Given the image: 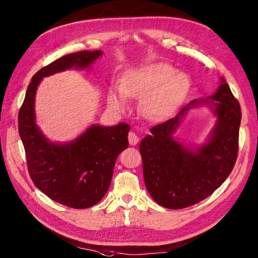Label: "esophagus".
<instances>
[{"instance_id": "34e87169", "label": "esophagus", "mask_w": 258, "mask_h": 258, "mask_svg": "<svg viewBox=\"0 0 258 258\" xmlns=\"http://www.w3.org/2000/svg\"><path fill=\"white\" fill-rule=\"evenodd\" d=\"M128 141L130 146H136V144L139 142V137H138L137 134L134 133V131H130L128 135Z\"/></svg>"}]
</instances>
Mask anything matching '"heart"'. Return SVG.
Here are the masks:
<instances>
[{
	"mask_svg": "<svg viewBox=\"0 0 258 258\" xmlns=\"http://www.w3.org/2000/svg\"><path fill=\"white\" fill-rule=\"evenodd\" d=\"M189 87L187 74L166 63H154L130 71L121 87L110 91L108 104L117 110H123L127 97L141 98V116L149 121H158L178 108Z\"/></svg>",
	"mask_w": 258,
	"mask_h": 258,
	"instance_id": "1",
	"label": "heart"
}]
</instances>
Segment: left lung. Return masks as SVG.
I'll use <instances>...</instances> for the list:
<instances>
[{
  "instance_id": "left-lung-1",
  "label": "left lung",
  "mask_w": 258,
  "mask_h": 258,
  "mask_svg": "<svg viewBox=\"0 0 258 258\" xmlns=\"http://www.w3.org/2000/svg\"><path fill=\"white\" fill-rule=\"evenodd\" d=\"M208 105L217 121L200 146H185L172 135L186 112ZM241 107L223 78L215 94L194 99L174 118L151 128L140 143L143 177L156 204L183 209L209 197L233 169L238 151Z\"/></svg>"
}]
</instances>
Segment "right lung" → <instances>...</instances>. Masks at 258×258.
<instances>
[{"label":"right lung","mask_w":258,"mask_h":258,"mask_svg":"<svg viewBox=\"0 0 258 258\" xmlns=\"http://www.w3.org/2000/svg\"><path fill=\"white\" fill-rule=\"evenodd\" d=\"M102 54V50L70 53L40 69L18 114V133L33 183L54 202L74 209L90 208L107 192L118 155L128 148L130 125L95 123L72 141L52 142L36 122V92L43 78L73 68L90 69Z\"/></svg>","instance_id":"1"}]
</instances>
